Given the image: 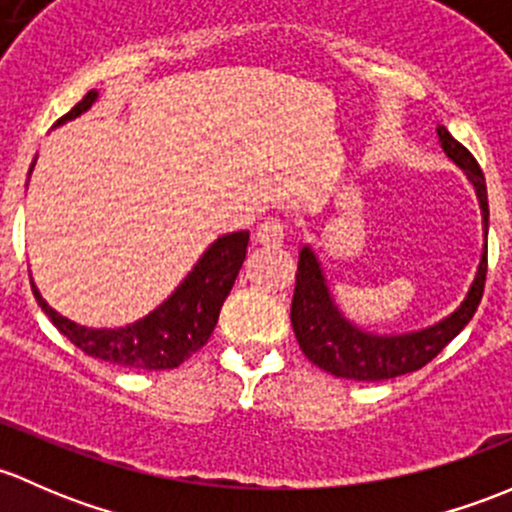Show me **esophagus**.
I'll return each instance as SVG.
<instances>
[{"instance_id":"34e87169","label":"esophagus","mask_w":512,"mask_h":512,"mask_svg":"<svg viewBox=\"0 0 512 512\" xmlns=\"http://www.w3.org/2000/svg\"><path fill=\"white\" fill-rule=\"evenodd\" d=\"M254 239H256V244H261V246H281L283 239H286V224L276 217L261 221L256 229V234H254Z\"/></svg>"}]
</instances>
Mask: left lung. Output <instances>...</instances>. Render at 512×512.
<instances>
[{"label": "left lung", "mask_w": 512, "mask_h": 512, "mask_svg": "<svg viewBox=\"0 0 512 512\" xmlns=\"http://www.w3.org/2000/svg\"><path fill=\"white\" fill-rule=\"evenodd\" d=\"M439 142L446 155L466 172L468 182L476 189L478 204L483 214V234L488 236V192L486 177L478 167L476 157L466 150L444 125L436 128ZM488 271V244L483 246L481 263H478L476 278L468 288L463 303L424 330L404 335H374L352 325L345 315L337 310L328 283H325L323 268L318 256L310 246H303L298 254V273H295V293L291 303L293 333L298 337L300 350L305 352L313 365L320 370L335 374V377L357 379V382H379L392 379L399 374L416 372L434 360L446 345L471 323L473 313L483 298Z\"/></svg>", "instance_id": "left-lung-1"}]
</instances>
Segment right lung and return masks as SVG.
Returning <instances> with one entry per match:
<instances>
[{
	"label": "right lung",
	"instance_id": "add662e5",
	"mask_svg": "<svg viewBox=\"0 0 512 512\" xmlns=\"http://www.w3.org/2000/svg\"><path fill=\"white\" fill-rule=\"evenodd\" d=\"M96 98L98 91H88L61 120H56V125L86 113L96 103ZM246 246H249V231L219 236L165 303L125 328H83L56 313L41 298L34 283H31V291L51 323L86 355L130 367V370H175L194 352L202 350L209 335L214 333L221 305L246 258Z\"/></svg>",
	"mask_w": 512,
	"mask_h": 512
}]
</instances>
